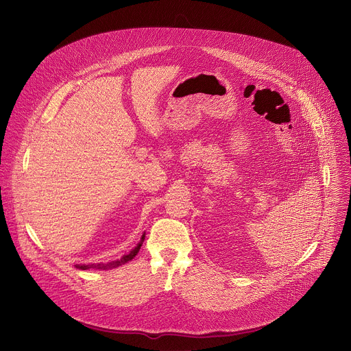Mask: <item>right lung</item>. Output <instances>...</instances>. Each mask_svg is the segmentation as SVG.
I'll return each mask as SVG.
<instances>
[{
	"label": "right lung",
	"mask_w": 351,
	"mask_h": 351,
	"mask_svg": "<svg viewBox=\"0 0 351 351\" xmlns=\"http://www.w3.org/2000/svg\"><path fill=\"white\" fill-rule=\"evenodd\" d=\"M144 238H145V232L143 233L141 235V238H140V241H138V243L132 249V250H129V253H126V254H123L121 258H117V260H114V261H109V263H88V264H75V267L76 268H79V269H90V268H97V269H110V268H117L119 265H122V264H126L128 261H130L137 253H138V250H140V247H141V245H143V241H144Z\"/></svg>",
	"instance_id": "1"
}]
</instances>
